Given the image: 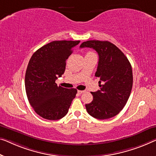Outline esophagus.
<instances>
[{
	"label": "esophagus",
	"mask_w": 156,
	"mask_h": 156,
	"mask_svg": "<svg viewBox=\"0 0 156 156\" xmlns=\"http://www.w3.org/2000/svg\"><path fill=\"white\" fill-rule=\"evenodd\" d=\"M85 91H83V90H78V94H82V93L84 92Z\"/></svg>",
	"instance_id": "obj_1"
}]
</instances>
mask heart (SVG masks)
Returning a JSON list of instances; mask_svg holds the SVG:
<instances>
[{
    "label": "heart",
    "mask_w": 156,
    "mask_h": 156,
    "mask_svg": "<svg viewBox=\"0 0 156 156\" xmlns=\"http://www.w3.org/2000/svg\"><path fill=\"white\" fill-rule=\"evenodd\" d=\"M90 53H92V52H88V53H87V54H90Z\"/></svg>",
    "instance_id": "b5f03b06"
}]
</instances>
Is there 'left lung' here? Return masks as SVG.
Returning a JSON list of instances; mask_svg holds the SVG:
<instances>
[{
  "label": "left lung",
  "mask_w": 156,
  "mask_h": 156,
  "mask_svg": "<svg viewBox=\"0 0 156 156\" xmlns=\"http://www.w3.org/2000/svg\"><path fill=\"white\" fill-rule=\"evenodd\" d=\"M80 48H92L99 55L95 76L100 79L101 88L91 92L93 100L85 104L86 110L97 119L114 117L124 108L131 93L133 84L131 64L122 51L108 41H87Z\"/></svg>",
  "instance_id": "1"
}]
</instances>
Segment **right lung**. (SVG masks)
Returning a JSON list of instances; mask_svg holds the SVG:
<instances>
[{"instance_id": "right-lung-1", "label": "right lung", "mask_w": 156, "mask_h": 156, "mask_svg": "<svg viewBox=\"0 0 156 156\" xmlns=\"http://www.w3.org/2000/svg\"><path fill=\"white\" fill-rule=\"evenodd\" d=\"M80 41H55L32 55L25 75V88L31 106L45 119L56 120L67 114L77 90L58 86L55 80L66 69V61Z\"/></svg>"}]
</instances>
